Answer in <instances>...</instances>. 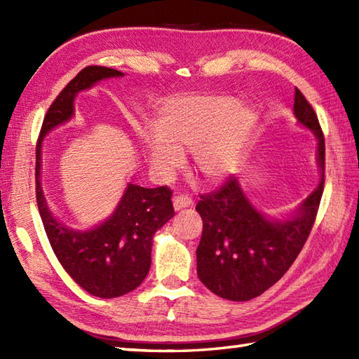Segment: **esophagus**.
I'll use <instances>...</instances> for the list:
<instances>
[{"label": "esophagus", "instance_id": "obj_1", "mask_svg": "<svg viewBox=\"0 0 359 359\" xmlns=\"http://www.w3.org/2000/svg\"><path fill=\"white\" fill-rule=\"evenodd\" d=\"M172 205H174V210L179 211L182 208H187V207H191L193 205V199L187 194H180V196H175L172 199Z\"/></svg>", "mask_w": 359, "mask_h": 359}]
</instances>
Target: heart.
I'll use <instances>...</instances> for the list:
<instances>
[{"instance_id":"1","label":"heart","mask_w":359,"mask_h":359,"mask_svg":"<svg viewBox=\"0 0 359 359\" xmlns=\"http://www.w3.org/2000/svg\"><path fill=\"white\" fill-rule=\"evenodd\" d=\"M253 125V112L230 95L179 98L160 111L156 133H144V154L152 172L170 179L184 165V151H191L194 170L216 184L239 166Z\"/></svg>"}]
</instances>
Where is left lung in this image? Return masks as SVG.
<instances>
[{
    "label": "left lung",
    "instance_id": "obj_1",
    "mask_svg": "<svg viewBox=\"0 0 359 359\" xmlns=\"http://www.w3.org/2000/svg\"><path fill=\"white\" fill-rule=\"evenodd\" d=\"M294 116L318 139L323 170L318 188L288 220H269L256 211L234 177L215 193L201 194L196 210L203 220L197 255V276L212 293L230 301H250L284 276L313 228L324 191L325 142L316 112L299 89Z\"/></svg>",
    "mask_w": 359,
    "mask_h": 359
}]
</instances>
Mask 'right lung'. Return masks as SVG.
Here are the masks:
<instances>
[{"label": "right lung", "instance_id": "right-lung-1", "mask_svg": "<svg viewBox=\"0 0 359 359\" xmlns=\"http://www.w3.org/2000/svg\"><path fill=\"white\" fill-rule=\"evenodd\" d=\"M111 77H123V72L88 66L67 83L46 112L35 152L36 205L53 253L83 290L103 299L123 296L142 284L151 266L154 233L174 216L170 188H143L134 184L128 185L114 215L88 231L65 226L48 208L40 184L44 135L74 116V98L80 90Z\"/></svg>", "mask_w": 359, "mask_h": 359}]
</instances>
